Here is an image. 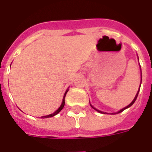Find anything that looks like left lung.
Returning a JSON list of instances; mask_svg holds the SVG:
<instances>
[{
    "label": "left lung",
    "mask_w": 152,
    "mask_h": 152,
    "mask_svg": "<svg viewBox=\"0 0 152 152\" xmlns=\"http://www.w3.org/2000/svg\"><path fill=\"white\" fill-rule=\"evenodd\" d=\"M140 71H141V70H140ZM141 80H142V78H141ZM140 85H141V82H140ZM139 91H140V90H138V91H137V93L136 96H135V97H134V100H133V102H131V103H130V104H129V105H127V106H126V107H125V108H123V109H121V110H120V111H119V112H117V113H120V112H123V111H124V110H125V109H126V108H129V107H130V106H131V105H132V104H134V102H135V101H136V99H137V96H138V94H139ZM91 107H92V108H94V110H96V111H97V112H100V113H104V112H102V111H99V110H97V109H96V108H94L93 106L91 105ZM117 113H114V114H117ZM112 114H113V113H112Z\"/></svg>",
    "instance_id": "8db88e82"
}]
</instances>
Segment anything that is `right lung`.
Listing matches in <instances>:
<instances>
[{"label":"right lung","mask_w":152,"mask_h":152,"mask_svg":"<svg viewBox=\"0 0 152 152\" xmlns=\"http://www.w3.org/2000/svg\"><path fill=\"white\" fill-rule=\"evenodd\" d=\"M68 91H69V90H68V89H67V91H65V94H64L63 100H62V103H61V106H60V107H59V108H58V109L55 111V112H54V113H52V114L48 115H44V116H41V119H46V118H50V117L55 116V115H57V114H58V113H59V112H61V109H62V108H64V105H65V95H66V94H67Z\"/></svg>","instance_id":"right-lung-1"}]
</instances>
